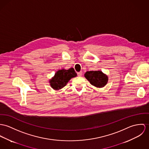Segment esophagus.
<instances>
[{
    "mask_svg": "<svg viewBox=\"0 0 149 149\" xmlns=\"http://www.w3.org/2000/svg\"><path fill=\"white\" fill-rule=\"evenodd\" d=\"M77 74H78V75L79 77H81V76L82 75V71H80V72H78L77 73Z\"/></svg>",
    "mask_w": 149,
    "mask_h": 149,
    "instance_id": "34e87169",
    "label": "esophagus"
}]
</instances>
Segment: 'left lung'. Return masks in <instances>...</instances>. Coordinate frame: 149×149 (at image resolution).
<instances>
[{"mask_svg":"<svg viewBox=\"0 0 149 149\" xmlns=\"http://www.w3.org/2000/svg\"><path fill=\"white\" fill-rule=\"evenodd\" d=\"M84 77L92 85L99 88L104 87L108 81L107 76L100 71H87Z\"/></svg>","mask_w":149,"mask_h":149,"instance_id":"1","label":"left lung"}]
</instances>
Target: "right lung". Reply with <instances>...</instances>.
<instances>
[{"label": "right lung", "mask_w": 149, "mask_h": 149, "mask_svg": "<svg viewBox=\"0 0 149 149\" xmlns=\"http://www.w3.org/2000/svg\"><path fill=\"white\" fill-rule=\"evenodd\" d=\"M77 75L73 68L68 70L62 69L58 71L54 77L50 80V85L54 90H59L65 87L68 82Z\"/></svg>", "instance_id": "obj_1"}]
</instances>
